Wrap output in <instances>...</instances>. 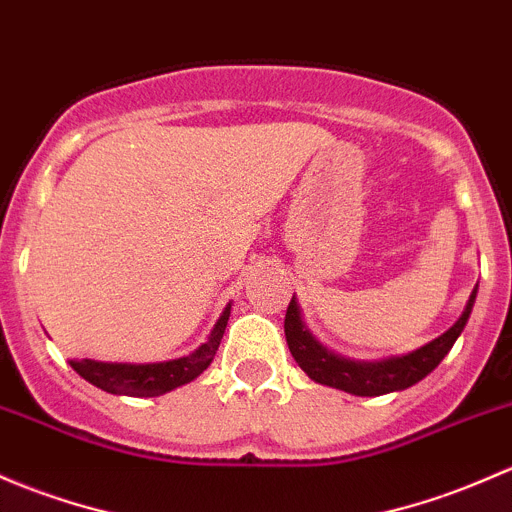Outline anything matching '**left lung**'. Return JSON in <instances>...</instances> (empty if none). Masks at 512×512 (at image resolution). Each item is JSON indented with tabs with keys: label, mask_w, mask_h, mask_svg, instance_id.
I'll list each match as a JSON object with an SVG mask.
<instances>
[{
	"label": "left lung",
	"mask_w": 512,
	"mask_h": 512,
	"mask_svg": "<svg viewBox=\"0 0 512 512\" xmlns=\"http://www.w3.org/2000/svg\"><path fill=\"white\" fill-rule=\"evenodd\" d=\"M476 289L478 287H473L464 314L459 316V321L449 331L429 341L427 346L407 355H395V358L351 360L331 353L304 326L299 304L294 297L287 306V316H284V336H287V346L299 363V368L314 383L336 387V390L351 392V395L358 397L387 395V392L407 390V387L419 383L444 360V355L451 351V346H454L456 338L464 331L466 321H469L473 301H476Z\"/></svg>",
	"instance_id": "8db88e82"
}]
</instances>
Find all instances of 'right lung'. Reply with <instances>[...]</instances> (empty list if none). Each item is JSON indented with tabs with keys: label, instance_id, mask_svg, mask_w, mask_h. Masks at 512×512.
<instances>
[{
	"label": "right lung",
	"instance_id": "1",
	"mask_svg": "<svg viewBox=\"0 0 512 512\" xmlns=\"http://www.w3.org/2000/svg\"><path fill=\"white\" fill-rule=\"evenodd\" d=\"M230 319V304L225 306L220 319L215 321L211 336L206 343L196 348L193 353L176 360H164V363H100V360H71L73 370L93 383L100 390L112 392V395L127 397H157L164 392L176 390V387L196 380L208 365L213 363L215 351L220 346L225 326Z\"/></svg>",
	"mask_w": 512,
	"mask_h": 512
}]
</instances>
